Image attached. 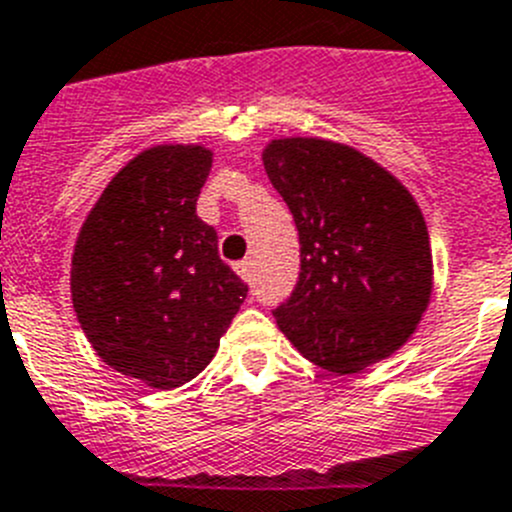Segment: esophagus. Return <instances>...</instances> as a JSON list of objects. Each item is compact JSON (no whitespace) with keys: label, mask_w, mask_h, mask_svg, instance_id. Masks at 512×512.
I'll list each match as a JSON object with an SVG mask.
<instances>
[{"label":"esophagus","mask_w":512,"mask_h":512,"mask_svg":"<svg viewBox=\"0 0 512 512\" xmlns=\"http://www.w3.org/2000/svg\"><path fill=\"white\" fill-rule=\"evenodd\" d=\"M236 274L241 276L243 281H251V276H253V264H251V261H241V264H236Z\"/></svg>","instance_id":"obj_1"}]
</instances>
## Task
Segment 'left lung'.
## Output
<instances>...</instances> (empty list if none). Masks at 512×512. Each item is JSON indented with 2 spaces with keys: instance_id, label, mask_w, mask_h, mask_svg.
<instances>
[{
  "instance_id": "left-lung-1",
  "label": "left lung",
  "mask_w": 512,
  "mask_h": 512,
  "mask_svg": "<svg viewBox=\"0 0 512 512\" xmlns=\"http://www.w3.org/2000/svg\"><path fill=\"white\" fill-rule=\"evenodd\" d=\"M264 170L299 231L302 271L276 325L337 375L391 358L421 322L434 261L419 203L396 175L350 144L284 137Z\"/></svg>"
}]
</instances>
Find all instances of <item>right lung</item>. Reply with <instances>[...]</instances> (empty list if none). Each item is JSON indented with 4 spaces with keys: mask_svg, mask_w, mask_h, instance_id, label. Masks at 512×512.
<instances>
[{
    "mask_svg": "<svg viewBox=\"0 0 512 512\" xmlns=\"http://www.w3.org/2000/svg\"><path fill=\"white\" fill-rule=\"evenodd\" d=\"M213 164L203 144H157L111 177L75 238L70 297L116 373L170 391L213 360L248 287L195 213Z\"/></svg>",
    "mask_w": 512,
    "mask_h": 512,
    "instance_id": "right-lung-1",
    "label": "right lung"
}]
</instances>
